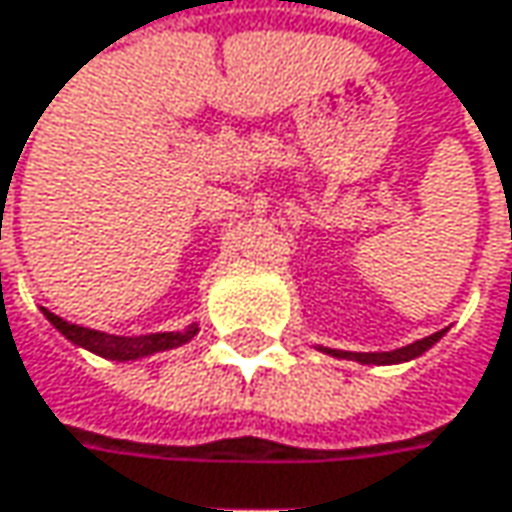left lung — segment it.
Listing matches in <instances>:
<instances>
[{
  "label": "left lung",
  "instance_id": "8db88e82",
  "mask_svg": "<svg viewBox=\"0 0 512 512\" xmlns=\"http://www.w3.org/2000/svg\"><path fill=\"white\" fill-rule=\"evenodd\" d=\"M442 337H445V331H437V334H431V337H425V340H416V343H410V346H401V349H393V351H340V349H322V351H325V354H331V357H337V360H357V363H366V366H393V363L416 360L419 354H425L431 346H437Z\"/></svg>",
  "mask_w": 512,
  "mask_h": 512
}]
</instances>
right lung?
Returning <instances> with one entry per match:
<instances>
[{
	"label": "right lung",
	"instance_id": "add662e5",
	"mask_svg": "<svg viewBox=\"0 0 512 512\" xmlns=\"http://www.w3.org/2000/svg\"><path fill=\"white\" fill-rule=\"evenodd\" d=\"M43 316L70 340L72 346L93 351V354L108 357V360H119V363L140 360V357H152L158 351L178 349V346L190 343L199 334V322H193L184 331H163V334H143V337H117V334H105V331H93V328L72 325V322L55 316L46 307H43Z\"/></svg>",
	"mask_w": 512,
	"mask_h": 512
}]
</instances>
